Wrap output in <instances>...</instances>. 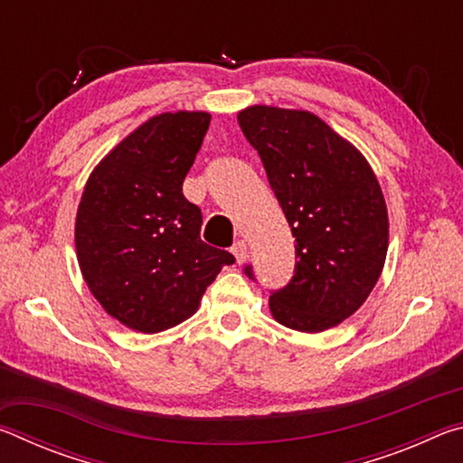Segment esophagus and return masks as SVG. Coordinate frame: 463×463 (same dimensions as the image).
<instances>
[{"mask_svg": "<svg viewBox=\"0 0 463 463\" xmlns=\"http://www.w3.org/2000/svg\"><path fill=\"white\" fill-rule=\"evenodd\" d=\"M231 250H232V255L237 257V261H239V263H242V261L247 260V241L239 239L237 242H234Z\"/></svg>", "mask_w": 463, "mask_h": 463, "instance_id": "1", "label": "esophagus"}]
</instances>
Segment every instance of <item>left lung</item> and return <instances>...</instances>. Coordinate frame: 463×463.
I'll use <instances>...</instances> for the list:
<instances>
[{
  "mask_svg": "<svg viewBox=\"0 0 463 463\" xmlns=\"http://www.w3.org/2000/svg\"><path fill=\"white\" fill-rule=\"evenodd\" d=\"M239 124L296 239L294 276L271 292V315L294 331H326L362 307L382 273L388 213L378 179L310 112L253 106ZM245 273L255 279L253 265Z\"/></svg>",
  "mask_w": 463,
  "mask_h": 463,
  "instance_id": "1",
  "label": "left lung"
}]
</instances>
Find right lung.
Wrapping results in <instances>:
<instances>
[{
	"instance_id": "add662e5",
	"label": "right lung",
	"mask_w": 463,
	"mask_h": 463,
	"mask_svg": "<svg viewBox=\"0 0 463 463\" xmlns=\"http://www.w3.org/2000/svg\"><path fill=\"white\" fill-rule=\"evenodd\" d=\"M210 127L203 112L155 116L109 153L85 185L75 222L80 268L108 315L140 333L192 317L229 250L200 239L202 210L184 179Z\"/></svg>"
}]
</instances>
